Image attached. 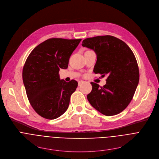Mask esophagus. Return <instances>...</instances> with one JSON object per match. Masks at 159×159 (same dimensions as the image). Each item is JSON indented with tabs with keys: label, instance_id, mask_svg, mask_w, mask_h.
<instances>
[{
	"label": "esophagus",
	"instance_id": "esophagus-1",
	"mask_svg": "<svg viewBox=\"0 0 159 159\" xmlns=\"http://www.w3.org/2000/svg\"><path fill=\"white\" fill-rule=\"evenodd\" d=\"M83 83V81H82V80H80V81H79V82H78V85H79V86H80L81 85H82V84Z\"/></svg>",
	"mask_w": 159,
	"mask_h": 159
}]
</instances>
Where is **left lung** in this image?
<instances>
[{
    "instance_id": "1",
    "label": "left lung",
    "mask_w": 159,
    "mask_h": 159,
    "mask_svg": "<svg viewBox=\"0 0 159 159\" xmlns=\"http://www.w3.org/2000/svg\"><path fill=\"white\" fill-rule=\"evenodd\" d=\"M82 45L97 55L94 73L107 76L103 87L90 83L89 102L106 116L119 114L131 102L139 82V66L133 52L124 41L109 35L86 38Z\"/></svg>"
}]
</instances>
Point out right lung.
<instances>
[{
    "mask_svg": "<svg viewBox=\"0 0 159 159\" xmlns=\"http://www.w3.org/2000/svg\"><path fill=\"white\" fill-rule=\"evenodd\" d=\"M81 39L50 38L40 43L28 56L22 80L28 100L41 117L54 120L67 110L78 82L60 80V69H66L70 57Z\"/></svg>",
    "mask_w": 159,
    "mask_h": 159,
    "instance_id": "obj_1",
    "label": "right lung"
}]
</instances>
